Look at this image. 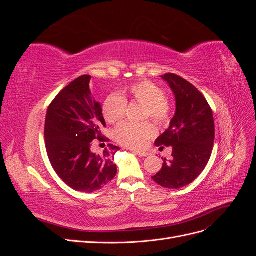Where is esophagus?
I'll return each instance as SVG.
<instances>
[{
    "label": "esophagus",
    "mask_w": 256,
    "mask_h": 256,
    "mask_svg": "<svg viewBox=\"0 0 256 256\" xmlns=\"http://www.w3.org/2000/svg\"><path fill=\"white\" fill-rule=\"evenodd\" d=\"M134 152L136 154H138V157H146V156H148V152H144V150H134Z\"/></svg>",
    "instance_id": "obj_1"
}]
</instances>
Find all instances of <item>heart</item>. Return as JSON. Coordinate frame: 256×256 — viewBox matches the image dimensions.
Returning <instances> with one entry per match:
<instances>
[{
    "instance_id": "1",
    "label": "heart",
    "mask_w": 256,
    "mask_h": 256,
    "mask_svg": "<svg viewBox=\"0 0 256 256\" xmlns=\"http://www.w3.org/2000/svg\"><path fill=\"white\" fill-rule=\"evenodd\" d=\"M164 92L150 81L134 83L122 94H111L102 104V113L109 124H116L125 116L127 99L144 106L143 118H150L160 126H166L171 120L172 106L164 98ZM156 136V128L152 122H122L115 130V138L120 144L130 148H142Z\"/></svg>"
}]
</instances>
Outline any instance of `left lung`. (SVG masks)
Here are the masks:
<instances>
[{
	"label": "left lung",
	"instance_id": "8db88e82",
	"mask_svg": "<svg viewBox=\"0 0 256 256\" xmlns=\"http://www.w3.org/2000/svg\"><path fill=\"white\" fill-rule=\"evenodd\" d=\"M176 100V112L170 127L154 142L164 150L172 146L171 160H164L160 171L152 176L168 189H180L191 184L204 171L212 156L214 122L212 108L194 85L174 74H166Z\"/></svg>",
	"mask_w": 256,
	"mask_h": 256
}]
</instances>
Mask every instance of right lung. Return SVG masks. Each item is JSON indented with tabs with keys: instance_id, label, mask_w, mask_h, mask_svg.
Returning a JSON list of instances; mask_svg holds the SVG:
<instances>
[{
	"instance_id": "1",
	"label": "right lung",
	"mask_w": 256,
	"mask_h": 256,
	"mask_svg": "<svg viewBox=\"0 0 256 256\" xmlns=\"http://www.w3.org/2000/svg\"><path fill=\"white\" fill-rule=\"evenodd\" d=\"M92 76L84 74L62 90L50 104L44 124L46 150L54 171L69 187L90 193L116 175L112 144L102 154L90 150L92 141H104L102 108L90 90Z\"/></svg>"
}]
</instances>
